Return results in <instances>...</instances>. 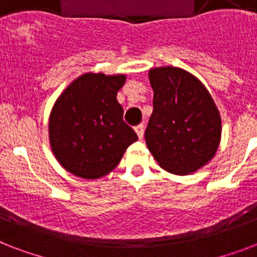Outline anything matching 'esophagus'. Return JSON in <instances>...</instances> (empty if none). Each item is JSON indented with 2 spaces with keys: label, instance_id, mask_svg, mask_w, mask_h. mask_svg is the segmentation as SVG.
<instances>
[{
  "label": "esophagus",
  "instance_id": "1",
  "mask_svg": "<svg viewBox=\"0 0 257 257\" xmlns=\"http://www.w3.org/2000/svg\"><path fill=\"white\" fill-rule=\"evenodd\" d=\"M135 132L137 133L139 139H141V137H143V135H144V125L140 124V125H137V126H135Z\"/></svg>",
  "mask_w": 257,
  "mask_h": 257
}]
</instances>
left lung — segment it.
<instances>
[{
  "mask_svg": "<svg viewBox=\"0 0 257 257\" xmlns=\"http://www.w3.org/2000/svg\"><path fill=\"white\" fill-rule=\"evenodd\" d=\"M153 112L145 131L149 152L161 168L188 175L208 164L221 139V117L199 78L175 66L149 69Z\"/></svg>",
  "mask_w": 257,
  "mask_h": 257,
  "instance_id": "1",
  "label": "left lung"
}]
</instances>
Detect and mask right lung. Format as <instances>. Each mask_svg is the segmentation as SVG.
I'll use <instances>...</instances> for the list:
<instances>
[{
	"instance_id": "1",
	"label": "right lung",
	"mask_w": 257,
	"mask_h": 257,
	"mask_svg": "<svg viewBox=\"0 0 257 257\" xmlns=\"http://www.w3.org/2000/svg\"><path fill=\"white\" fill-rule=\"evenodd\" d=\"M125 74L84 73L54 102L49 117V143L64 169L82 179L108 175L120 163L137 135L122 120L117 92Z\"/></svg>"
}]
</instances>
